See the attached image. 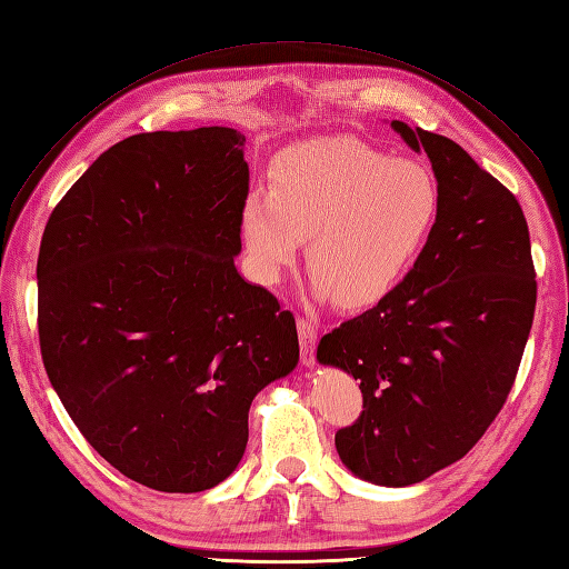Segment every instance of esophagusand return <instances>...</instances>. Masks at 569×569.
Wrapping results in <instances>:
<instances>
[{"label":"esophagus","mask_w":569,"mask_h":569,"mask_svg":"<svg viewBox=\"0 0 569 569\" xmlns=\"http://www.w3.org/2000/svg\"><path fill=\"white\" fill-rule=\"evenodd\" d=\"M299 345H301V365L313 367L316 365V328L307 318H299Z\"/></svg>","instance_id":"1"}]
</instances>
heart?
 Here are the masks:
<instances>
[{
	"label": "heart",
	"instance_id": "b5f03b06",
	"mask_svg": "<svg viewBox=\"0 0 569 569\" xmlns=\"http://www.w3.org/2000/svg\"><path fill=\"white\" fill-rule=\"evenodd\" d=\"M441 217L437 176L355 137L289 147L272 188L241 204V237L260 282L274 284L309 239L313 295L373 307L406 280Z\"/></svg>",
	"mask_w": 569,
	"mask_h": 569
}]
</instances>
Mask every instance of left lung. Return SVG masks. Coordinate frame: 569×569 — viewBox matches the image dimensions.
<instances>
[{
  "instance_id": "1",
  "label": "left lung",
  "mask_w": 569,
  "mask_h": 569,
  "mask_svg": "<svg viewBox=\"0 0 569 569\" xmlns=\"http://www.w3.org/2000/svg\"><path fill=\"white\" fill-rule=\"evenodd\" d=\"M425 151L441 217L410 274L321 338L316 359L359 381L365 410L340 461L383 488L422 482L476 447L502 410L529 340L536 272L517 198L449 137L391 120Z\"/></svg>"
}]
</instances>
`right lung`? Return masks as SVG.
<instances>
[{
    "label": "right lung",
    "instance_id": "obj_1",
    "mask_svg": "<svg viewBox=\"0 0 569 569\" xmlns=\"http://www.w3.org/2000/svg\"><path fill=\"white\" fill-rule=\"evenodd\" d=\"M246 137L142 132L54 207L38 253V336L69 418L122 476L202 492L243 459L248 410L299 362L295 316L246 282Z\"/></svg>",
    "mask_w": 569,
    "mask_h": 569
}]
</instances>
